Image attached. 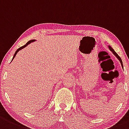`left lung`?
<instances>
[{
  "label": "left lung",
  "mask_w": 129,
  "mask_h": 129,
  "mask_svg": "<svg viewBox=\"0 0 129 129\" xmlns=\"http://www.w3.org/2000/svg\"><path fill=\"white\" fill-rule=\"evenodd\" d=\"M109 49H110V50H111V51H112V53H113L114 54V55H116V57H117V59H119V61H120V63H121V65H122V67H123V64H122V59H121V58H120V57H119V55H118V54H117V53H116V52H115V51H114V49H112V47H111L110 46H109Z\"/></svg>",
  "instance_id": "left-lung-1"
}]
</instances>
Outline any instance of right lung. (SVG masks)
<instances>
[{"label": "right lung", "mask_w": 129, "mask_h": 129, "mask_svg": "<svg viewBox=\"0 0 129 129\" xmlns=\"http://www.w3.org/2000/svg\"><path fill=\"white\" fill-rule=\"evenodd\" d=\"M35 41V40H30V41H28V43H26V44H25V45L23 46L20 47V48H18V49H17V51H16L15 53V54H14V55H13V59H12V60H13V58H14V57H15L16 54H17V52H18V51H20V50H21V49H23V48H24V47H25L26 46H27V45H28V44H29V43H31V42H33V41Z\"/></svg>", "instance_id": "add662e5"}]
</instances>
